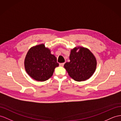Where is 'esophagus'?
Returning <instances> with one entry per match:
<instances>
[{"label": "esophagus", "mask_w": 121, "mask_h": 121, "mask_svg": "<svg viewBox=\"0 0 121 121\" xmlns=\"http://www.w3.org/2000/svg\"><path fill=\"white\" fill-rule=\"evenodd\" d=\"M64 63H61L59 64V65L60 66H64Z\"/></svg>", "instance_id": "esophagus-1"}]
</instances>
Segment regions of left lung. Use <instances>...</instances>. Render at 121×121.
Returning <instances> with one entry per match:
<instances>
[{
  "label": "left lung",
  "mask_w": 121,
  "mask_h": 121,
  "mask_svg": "<svg viewBox=\"0 0 121 121\" xmlns=\"http://www.w3.org/2000/svg\"><path fill=\"white\" fill-rule=\"evenodd\" d=\"M70 62L64 67L69 75L76 81H83L89 79L97 67V60L89 49L77 46L71 49Z\"/></svg>",
  "instance_id": "8db88e82"
}]
</instances>
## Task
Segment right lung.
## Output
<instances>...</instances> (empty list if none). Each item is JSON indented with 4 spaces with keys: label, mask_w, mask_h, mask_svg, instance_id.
Returning a JSON list of instances; mask_svg holds the SVG:
<instances>
[{
    "label": "right lung",
    "mask_w": 121,
    "mask_h": 121,
    "mask_svg": "<svg viewBox=\"0 0 121 121\" xmlns=\"http://www.w3.org/2000/svg\"><path fill=\"white\" fill-rule=\"evenodd\" d=\"M24 64L27 73L38 81H45L50 78L55 68L59 66L56 57L51 54V49L46 48L44 44L30 48Z\"/></svg>",
    "instance_id": "obj_1"
}]
</instances>
